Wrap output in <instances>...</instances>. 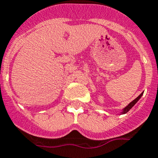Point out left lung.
I'll return each instance as SVG.
<instances>
[{
    "mask_svg": "<svg viewBox=\"0 0 158 158\" xmlns=\"http://www.w3.org/2000/svg\"><path fill=\"white\" fill-rule=\"evenodd\" d=\"M143 92H142L141 94L139 95V97H137L136 98H135V99L134 101H131V103L129 104V105H128V106H126L125 108H124L123 110V112H122V114H127V113L128 111H129V110H131V109L132 108L133 106H134L135 105V104H136L137 101H139V99H140V97H142V95H143Z\"/></svg>",
    "mask_w": 158,
    "mask_h": 158,
    "instance_id": "obj_1",
    "label": "left lung"
}]
</instances>
